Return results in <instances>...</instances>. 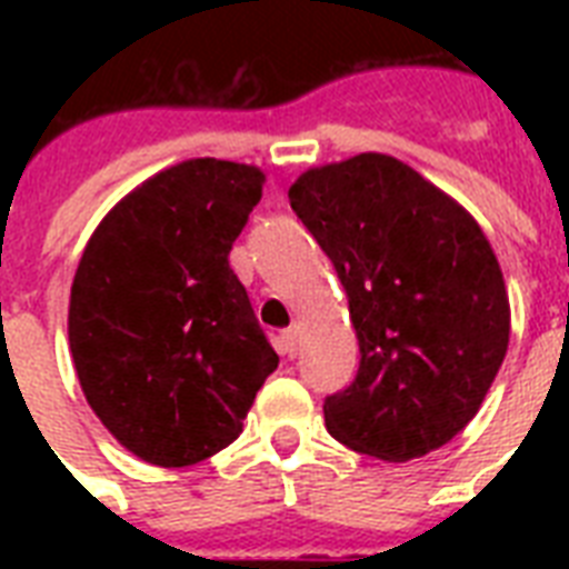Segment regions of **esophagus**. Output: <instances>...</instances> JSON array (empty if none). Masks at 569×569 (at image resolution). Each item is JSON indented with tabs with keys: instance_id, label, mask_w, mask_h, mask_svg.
<instances>
[{
	"instance_id": "esophagus-1",
	"label": "esophagus",
	"mask_w": 569,
	"mask_h": 569,
	"mask_svg": "<svg viewBox=\"0 0 569 569\" xmlns=\"http://www.w3.org/2000/svg\"><path fill=\"white\" fill-rule=\"evenodd\" d=\"M298 351H301V333H298V328L292 325V328L280 333V355L295 357Z\"/></svg>"
}]
</instances>
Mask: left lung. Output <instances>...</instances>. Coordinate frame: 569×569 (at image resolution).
Here are the masks:
<instances>
[{"label": "left lung", "instance_id": "left-lung-1", "mask_svg": "<svg viewBox=\"0 0 569 569\" xmlns=\"http://www.w3.org/2000/svg\"><path fill=\"white\" fill-rule=\"evenodd\" d=\"M289 203L337 268L360 342L355 383L325 401L328 431L389 463L446 446L481 410L511 337L485 230L383 153L303 171Z\"/></svg>", "mask_w": 569, "mask_h": 569}]
</instances>
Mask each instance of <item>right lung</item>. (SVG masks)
<instances>
[{
  "label": "right lung",
  "mask_w": 569,
  "mask_h": 569,
  "mask_svg": "<svg viewBox=\"0 0 569 569\" xmlns=\"http://www.w3.org/2000/svg\"><path fill=\"white\" fill-rule=\"evenodd\" d=\"M262 186L257 164H171L84 244L67 310L76 375L111 437L153 467L230 446L280 363L227 259Z\"/></svg>",
  "instance_id": "right-lung-1"
}]
</instances>
